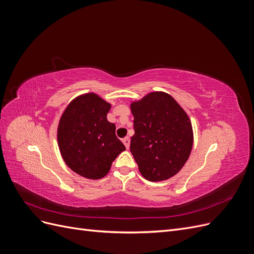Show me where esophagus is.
<instances>
[{
  "label": "esophagus",
  "instance_id": "34e87169",
  "mask_svg": "<svg viewBox=\"0 0 254 254\" xmlns=\"http://www.w3.org/2000/svg\"><path fill=\"white\" fill-rule=\"evenodd\" d=\"M122 142L124 143V145H125V147L128 149L129 148V145H130V139L128 136H126V137H124V139L122 140Z\"/></svg>",
  "mask_w": 254,
  "mask_h": 254
}]
</instances>
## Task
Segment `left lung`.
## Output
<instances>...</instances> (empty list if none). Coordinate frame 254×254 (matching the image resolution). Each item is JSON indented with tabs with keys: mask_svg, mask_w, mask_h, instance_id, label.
Listing matches in <instances>:
<instances>
[{
	"mask_svg": "<svg viewBox=\"0 0 254 254\" xmlns=\"http://www.w3.org/2000/svg\"><path fill=\"white\" fill-rule=\"evenodd\" d=\"M134 134L130 151L140 173L163 181L178 173L193 147L190 121L179 104L163 92H152L131 104Z\"/></svg>",
	"mask_w": 254,
	"mask_h": 254,
	"instance_id": "left-lung-1",
	"label": "left lung"
}]
</instances>
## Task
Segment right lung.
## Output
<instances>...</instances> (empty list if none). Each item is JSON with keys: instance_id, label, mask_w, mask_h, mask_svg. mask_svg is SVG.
<instances>
[{"instance_id": "obj_1", "label": "right lung", "mask_w": 254, "mask_h": 254, "mask_svg": "<svg viewBox=\"0 0 254 254\" xmlns=\"http://www.w3.org/2000/svg\"><path fill=\"white\" fill-rule=\"evenodd\" d=\"M111 105L94 93L75 98L58 125L57 139L65 164L88 179H101L126 148L107 120Z\"/></svg>"}]
</instances>
